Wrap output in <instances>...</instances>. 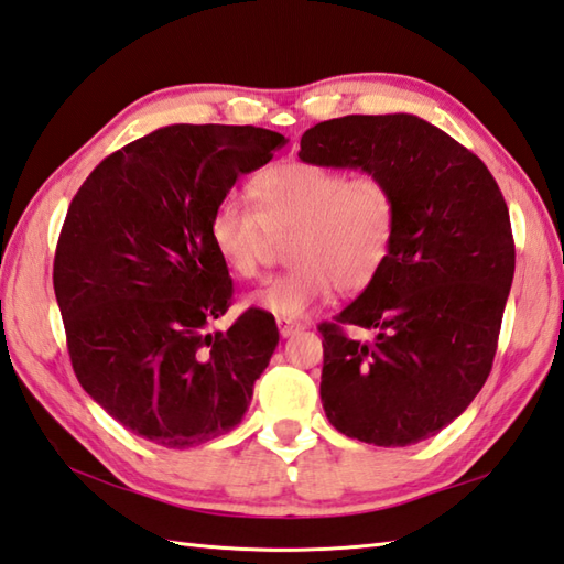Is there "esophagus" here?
I'll list each match as a JSON object with an SVG mask.
<instances>
[{
  "label": "esophagus",
  "instance_id": "esophagus-1",
  "mask_svg": "<svg viewBox=\"0 0 564 564\" xmlns=\"http://www.w3.org/2000/svg\"><path fill=\"white\" fill-rule=\"evenodd\" d=\"M275 325H279L281 337H293L295 333H301V329H303L301 323H295V319H285V317L275 319Z\"/></svg>",
  "mask_w": 564,
  "mask_h": 564
}]
</instances>
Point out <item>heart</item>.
I'll use <instances>...</instances> for the list:
<instances>
[{"instance_id": "1", "label": "heart", "mask_w": 564, "mask_h": 564, "mask_svg": "<svg viewBox=\"0 0 564 564\" xmlns=\"http://www.w3.org/2000/svg\"><path fill=\"white\" fill-rule=\"evenodd\" d=\"M257 207L225 195L209 217V245L235 279H257L275 239L289 269L247 297L253 311L295 319L333 293L377 279L395 235V195L381 175H347L311 161H283L253 183Z\"/></svg>"}]
</instances>
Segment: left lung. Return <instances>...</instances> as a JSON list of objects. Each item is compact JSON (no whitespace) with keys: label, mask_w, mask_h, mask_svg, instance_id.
<instances>
[{"label":"left lung","mask_w":564,"mask_h":564,"mask_svg":"<svg viewBox=\"0 0 564 564\" xmlns=\"http://www.w3.org/2000/svg\"><path fill=\"white\" fill-rule=\"evenodd\" d=\"M301 161L391 185V253L364 293L323 323L319 399L341 435L405 447L465 413L487 381L511 291L509 207L479 156L413 115H349L301 139ZM345 324L375 333L351 340Z\"/></svg>","instance_id":"1"}]
</instances>
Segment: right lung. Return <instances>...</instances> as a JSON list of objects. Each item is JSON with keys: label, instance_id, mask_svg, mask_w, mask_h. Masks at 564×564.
Masks as SVG:
<instances>
[{"label": "right lung", "instance_id": "right-lung-1", "mask_svg": "<svg viewBox=\"0 0 564 564\" xmlns=\"http://www.w3.org/2000/svg\"><path fill=\"white\" fill-rule=\"evenodd\" d=\"M283 143L259 127H163L109 153L65 215L53 289L75 377L161 447L229 433L279 345L273 315L253 307L207 329L235 293L207 229L239 175Z\"/></svg>", "mask_w": 564, "mask_h": 564}]
</instances>
